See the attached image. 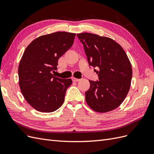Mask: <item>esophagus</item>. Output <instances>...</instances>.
<instances>
[{
    "mask_svg": "<svg viewBox=\"0 0 154 154\" xmlns=\"http://www.w3.org/2000/svg\"><path fill=\"white\" fill-rule=\"evenodd\" d=\"M72 80L73 82H79L80 81V79H78V78H72Z\"/></svg>",
    "mask_w": 154,
    "mask_h": 154,
    "instance_id": "1",
    "label": "esophagus"
}]
</instances>
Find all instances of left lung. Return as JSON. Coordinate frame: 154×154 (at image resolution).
I'll list each match as a JSON object with an SVG mask.
<instances>
[{
    "instance_id": "8db88e82",
    "label": "left lung",
    "mask_w": 154,
    "mask_h": 154,
    "mask_svg": "<svg viewBox=\"0 0 154 154\" xmlns=\"http://www.w3.org/2000/svg\"><path fill=\"white\" fill-rule=\"evenodd\" d=\"M77 36L83 45L88 65L99 68L96 71L99 81L89 80L90 88L85 92L87 103L98 112L114 110L125 99L131 84L132 69L127 54L108 37L89 32Z\"/></svg>"
}]
</instances>
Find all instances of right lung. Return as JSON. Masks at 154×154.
<instances>
[{"label": "right lung", "instance_id": "add662e5", "mask_svg": "<svg viewBox=\"0 0 154 154\" xmlns=\"http://www.w3.org/2000/svg\"><path fill=\"white\" fill-rule=\"evenodd\" d=\"M76 34L56 32L41 36L26 48L18 66L19 86L32 107L42 112H52L64 101L71 79L54 76L58 59L71 48Z\"/></svg>", "mask_w": 154, "mask_h": 154}]
</instances>
